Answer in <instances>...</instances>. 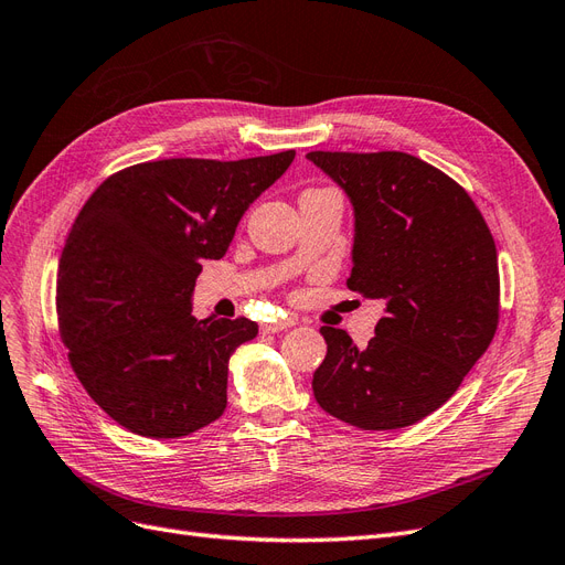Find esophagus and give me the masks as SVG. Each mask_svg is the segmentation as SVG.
<instances>
[{
    "instance_id": "34e87169",
    "label": "esophagus",
    "mask_w": 565,
    "mask_h": 565,
    "mask_svg": "<svg viewBox=\"0 0 565 565\" xmlns=\"http://www.w3.org/2000/svg\"><path fill=\"white\" fill-rule=\"evenodd\" d=\"M292 320H270V322H264L262 324V332H266V334H276V332H282V330H287V328H292Z\"/></svg>"
}]
</instances>
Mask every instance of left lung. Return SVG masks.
<instances>
[{
  "mask_svg": "<svg viewBox=\"0 0 565 565\" xmlns=\"http://www.w3.org/2000/svg\"><path fill=\"white\" fill-rule=\"evenodd\" d=\"M306 158L353 204L349 289L386 301L365 349L344 330H320L328 355L313 374V396L358 429H403L452 396L498 330L492 233L465 188L407 152Z\"/></svg>",
  "mask_w": 565,
  "mask_h": 565,
  "instance_id": "left-lung-1",
  "label": "left lung"
}]
</instances>
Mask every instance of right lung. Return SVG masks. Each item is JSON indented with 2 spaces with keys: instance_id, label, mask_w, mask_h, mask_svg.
<instances>
[{
  "instance_id": "add662e5",
  "label": "right lung",
  "mask_w": 565,
  "mask_h": 565,
  "mask_svg": "<svg viewBox=\"0 0 565 565\" xmlns=\"http://www.w3.org/2000/svg\"><path fill=\"white\" fill-rule=\"evenodd\" d=\"M292 160L141 162L84 202L58 264V332L82 386L131 434L181 438L224 415L228 358L259 324L191 316L200 262L226 254Z\"/></svg>"
}]
</instances>
